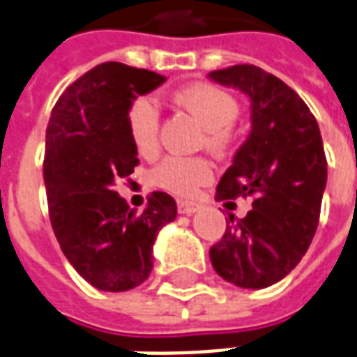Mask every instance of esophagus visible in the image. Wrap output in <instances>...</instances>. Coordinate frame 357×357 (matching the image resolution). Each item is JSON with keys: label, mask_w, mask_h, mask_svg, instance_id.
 <instances>
[{"label": "esophagus", "mask_w": 357, "mask_h": 357, "mask_svg": "<svg viewBox=\"0 0 357 357\" xmlns=\"http://www.w3.org/2000/svg\"><path fill=\"white\" fill-rule=\"evenodd\" d=\"M198 209H200V204H197V202H187V200H181V202H178L179 213L190 215V213H195V211H198Z\"/></svg>", "instance_id": "obj_1"}]
</instances>
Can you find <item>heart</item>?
<instances>
[{"label": "heart", "mask_w": 357, "mask_h": 357, "mask_svg": "<svg viewBox=\"0 0 357 357\" xmlns=\"http://www.w3.org/2000/svg\"><path fill=\"white\" fill-rule=\"evenodd\" d=\"M174 100L204 125L202 144L217 153L232 148L238 132L234 121L239 116V102L228 89L213 82H197L178 89ZM130 140L144 159H155L160 151V112L153 99L136 97L127 108ZM153 185L176 197H195L200 187L213 179V165L208 157L172 155L153 170Z\"/></svg>", "instance_id": "b5f03b06"}]
</instances>
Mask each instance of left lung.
<instances>
[{
	"label": "left lung",
	"mask_w": 357,
	"mask_h": 357,
	"mask_svg": "<svg viewBox=\"0 0 357 357\" xmlns=\"http://www.w3.org/2000/svg\"><path fill=\"white\" fill-rule=\"evenodd\" d=\"M219 84L251 99L252 129L217 185V200L252 198L243 219H227L209 249L215 271L239 288L281 281L305 255L317 232L328 160L309 106L290 86L257 65L211 70Z\"/></svg>",
	"instance_id": "obj_1"
}]
</instances>
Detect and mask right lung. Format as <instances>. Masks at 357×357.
<instances>
[{"label":"right lung","instance_id":"add662e5","mask_svg":"<svg viewBox=\"0 0 357 357\" xmlns=\"http://www.w3.org/2000/svg\"><path fill=\"white\" fill-rule=\"evenodd\" d=\"M165 80L108 61L73 82L52 108L43 165L52 228L73 268L105 292H125L148 279L155 238L178 213L162 190L151 192L142 213L114 190L138 165L127 108Z\"/></svg>","mask_w":357,"mask_h":357}]
</instances>
